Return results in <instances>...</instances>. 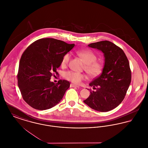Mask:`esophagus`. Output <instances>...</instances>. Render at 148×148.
<instances>
[{"mask_svg":"<svg viewBox=\"0 0 148 148\" xmlns=\"http://www.w3.org/2000/svg\"><path fill=\"white\" fill-rule=\"evenodd\" d=\"M71 88H80L79 86L73 84H71Z\"/></svg>","mask_w":148,"mask_h":148,"instance_id":"obj_1","label":"esophagus"}]
</instances>
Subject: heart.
I'll use <instances>...</instances> for the list:
<instances>
[{"mask_svg": "<svg viewBox=\"0 0 148 148\" xmlns=\"http://www.w3.org/2000/svg\"><path fill=\"white\" fill-rule=\"evenodd\" d=\"M77 54L84 60L85 63V70L90 77H95L101 74L103 68V64L96 61L97 58L92 51L89 49L82 50L78 51ZM71 56L69 53H66L64 56L61 62L62 66H65L69 63ZM64 77L74 84H79L86 79V76L83 73L68 71L64 73Z\"/></svg>", "mask_w": 148, "mask_h": 148, "instance_id": "b5f03b06", "label": "heart"}]
</instances>
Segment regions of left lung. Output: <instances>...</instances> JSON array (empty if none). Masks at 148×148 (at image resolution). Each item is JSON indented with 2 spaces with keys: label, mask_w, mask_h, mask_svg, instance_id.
<instances>
[{
  "label": "left lung",
  "mask_w": 148,
  "mask_h": 148,
  "mask_svg": "<svg viewBox=\"0 0 148 148\" xmlns=\"http://www.w3.org/2000/svg\"><path fill=\"white\" fill-rule=\"evenodd\" d=\"M88 47L103 52L105 62L100 75L89 84L95 90H90L83 101L99 112L112 110L124 100L131 82L128 59L123 50L108 40L91 43Z\"/></svg>",
  "instance_id": "left-lung-1"
}]
</instances>
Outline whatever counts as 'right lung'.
<instances>
[{"label": "right lung", "instance_id": "1", "mask_svg": "<svg viewBox=\"0 0 148 148\" xmlns=\"http://www.w3.org/2000/svg\"><path fill=\"white\" fill-rule=\"evenodd\" d=\"M75 46L53 38H43L30 44L23 53L18 73V85L25 101L38 110H47L62 99L70 83L50 82L64 56Z\"/></svg>", "mask_w": 148, "mask_h": 148}]
</instances>
